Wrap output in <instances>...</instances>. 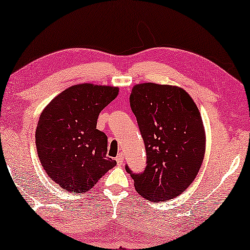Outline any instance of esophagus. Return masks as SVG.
Here are the masks:
<instances>
[{
  "instance_id": "obj_1",
  "label": "esophagus",
  "mask_w": 250,
  "mask_h": 250,
  "mask_svg": "<svg viewBox=\"0 0 250 250\" xmlns=\"http://www.w3.org/2000/svg\"><path fill=\"white\" fill-rule=\"evenodd\" d=\"M123 161H124V153L121 152L116 157V162H117V164H122Z\"/></svg>"
}]
</instances>
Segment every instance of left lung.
Segmentation results:
<instances>
[{"instance_id":"8db88e82","label":"left lung","mask_w":250,"mask_h":250,"mask_svg":"<svg viewBox=\"0 0 250 250\" xmlns=\"http://www.w3.org/2000/svg\"><path fill=\"white\" fill-rule=\"evenodd\" d=\"M132 112L146 151V167L141 173L125 168L138 194L149 201L179 197L193 182L206 151L200 112L182 88L145 83L129 96Z\"/></svg>"}]
</instances>
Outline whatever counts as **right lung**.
Segmentation results:
<instances>
[{"label": "right lung", "instance_id": "obj_1", "mask_svg": "<svg viewBox=\"0 0 250 250\" xmlns=\"http://www.w3.org/2000/svg\"><path fill=\"white\" fill-rule=\"evenodd\" d=\"M117 87L80 83L67 88L41 113L36 130L39 160L48 176L71 193L90 190L116 165L106 156L107 136L96 128Z\"/></svg>", "mask_w": 250, "mask_h": 250}]
</instances>
